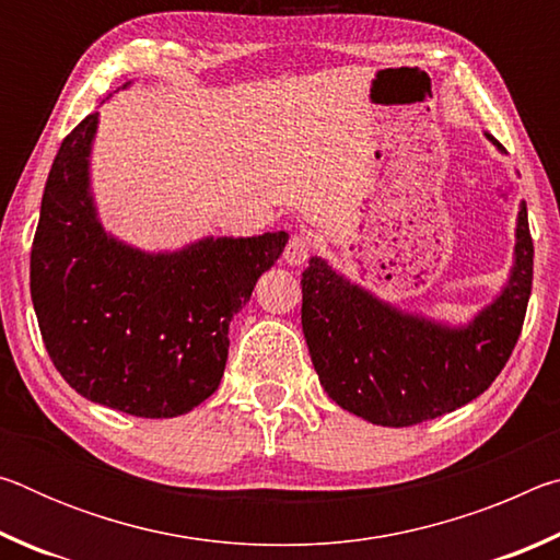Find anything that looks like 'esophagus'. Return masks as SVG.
<instances>
[{
  "label": "esophagus",
  "instance_id": "1",
  "mask_svg": "<svg viewBox=\"0 0 560 560\" xmlns=\"http://www.w3.org/2000/svg\"><path fill=\"white\" fill-rule=\"evenodd\" d=\"M311 257V240L303 234H291L287 249H283V259L289 267H303Z\"/></svg>",
  "mask_w": 560,
  "mask_h": 560
}]
</instances>
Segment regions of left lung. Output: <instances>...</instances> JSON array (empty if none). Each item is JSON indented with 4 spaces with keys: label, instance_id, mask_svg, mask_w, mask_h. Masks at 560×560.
Returning a JSON list of instances; mask_svg holds the SVG:
<instances>
[{
    "label": "left lung",
    "instance_id": "8db88e82",
    "mask_svg": "<svg viewBox=\"0 0 560 560\" xmlns=\"http://www.w3.org/2000/svg\"><path fill=\"white\" fill-rule=\"evenodd\" d=\"M487 138L504 150L489 132ZM530 281L534 242L524 202L506 287L467 326L405 314L311 257L301 277V326L318 381L336 405L383 428H410L457 410L506 365L524 326Z\"/></svg>",
    "mask_w": 560,
    "mask_h": 560
}]
</instances>
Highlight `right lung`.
<instances>
[{"instance_id": "add662e5", "label": "right lung", "mask_w": 560, "mask_h": 560, "mask_svg": "<svg viewBox=\"0 0 560 560\" xmlns=\"http://www.w3.org/2000/svg\"><path fill=\"white\" fill-rule=\"evenodd\" d=\"M96 128L91 113L63 138L44 187L30 273L44 346L91 402L136 417L185 415L220 387L232 318L289 234L205 236L160 254L118 242L91 195Z\"/></svg>"}]
</instances>
